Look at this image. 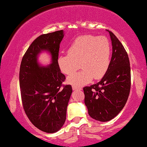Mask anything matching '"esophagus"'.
<instances>
[{
    "instance_id": "obj_1",
    "label": "esophagus",
    "mask_w": 147,
    "mask_h": 147,
    "mask_svg": "<svg viewBox=\"0 0 147 147\" xmlns=\"http://www.w3.org/2000/svg\"><path fill=\"white\" fill-rule=\"evenodd\" d=\"M72 89L73 90H82V88H79V87L75 86H72Z\"/></svg>"
}]
</instances>
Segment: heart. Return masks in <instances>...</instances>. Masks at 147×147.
<instances>
[{
	"mask_svg": "<svg viewBox=\"0 0 147 147\" xmlns=\"http://www.w3.org/2000/svg\"><path fill=\"white\" fill-rule=\"evenodd\" d=\"M111 61V44L104 36L84 35L78 37L67 48V54L58 56L57 62L60 71L70 75L67 83L82 86L92 80L103 78L109 69Z\"/></svg>",
	"mask_w": 147,
	"mask_h": 147,
	"instance_id": "1",
	"label": "heart"
}]
</instances>
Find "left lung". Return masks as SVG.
<instances>
[{
	"label": "left lung",
	"instance_id": "left-lung-1",
	"mask_svg": "<svg viewBox=\"0 0 147 147\" xmlns=\"http://www.w3.org/2000/svg\"><path fill=\"white\" fill-rule=\"evenodd\" d=\"M109 32L113 53L109 69L97 84L84 88L85 104L91 118L102 122L119 113L131 89V67L127 52L112 32Z\"/></svg>",
	"mask_w": 147,
	"mask_h": 147
}]
</instances>
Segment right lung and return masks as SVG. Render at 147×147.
Here are the masks:
<instances>
[{
    "mask_svg": "<svg viewBox=\"0 0 147 147\" xmlns=\"http://www.w3.org/2000/svg\"><path fill=\"white\" fill-rule=\"evenodd\" d=\"M63 31L40 35L34 40L21 61L19 82L23 109L30 122L38 129L54 133L61 128L72 93L71 85H63L57 59ZM42 50L52 55V63L40 67L37 56Z\"/></svg>",
    "mask_w": 147,
    "mask_h": 147,
    "instance_id": "1",
    "label": "right lung"
}]
</instances>
